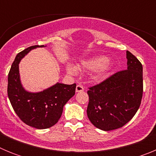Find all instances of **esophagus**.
<instances>
[{"label": "esophagus", "mask_w": 156, "mask_h": 156, "mask_svg": "<svg viewBox=\"0 0 156 156\" xmlns=\"http://www.w3.org/2000/svg\"><path fill=\"white\" fill-rule=\"evenodd\" d=\"M83 90H84V88H83V87L82 85L78 84L76 86V92H82Z\"/></svg>", "instance_id": "1"}]
</instances>
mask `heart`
<instances>
[{"instance_id":"b5f03b06","label":"heart","mask_w":156,"mask_h":156,"mask_svg":"<svg viewBox=\"0 0 156 156\" xmlns=\"http://www.w3.org/2000/svg\"><path fill=\"white\" fill-rule=\"evenodd\" d=\"M80 68L88 71H95L94 78L97 80H102L107 76L112 68V62L104 55H98L92 57L80 64ZM66 72L69 74L74 75L76 73V69L73 66H68L66 67Z\"/></svg>"}]
</instances>
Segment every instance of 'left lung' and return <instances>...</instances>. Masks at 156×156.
Wrapping results in <instances>:
<instances>
[{
    "mask_svg": "<svg viewBox=\"0 0 156 156\" xmlns=\"http://www.w3.org/2000/svg\"><path fill=\"white\" fill-rule=\"evenodd\" d=\"M127 69L89 88L87 114L92 124L109 131L124 126L136 114L143 94V67L126 51Z\"/></svg>",
    "mask_w": 156,
    "mask_h": 156,
    "instance_id": "left-lung-1",
    "label": "left lung"
}]
</instances>
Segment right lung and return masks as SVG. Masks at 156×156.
I'll list each match as a JSON object with an SVG mask.
<instances>
[{"label": "right lung", "instance_id": "obj_1", "mask_svg": "<svg viewBox=\"0 0 156 156\" xmlns=\"http://www.w3.org/2000/svg\"><path fill=\"white\" fill-rule=\"evenodd\" d=\"M46 47L35 45L26 48L16 55L8 73V96L14 111L28 126L47 129L57 123L63 107L76 91V83L68 85L57 83L43 91L32 93L24 89L20 81L19 64L33 49Z\"/></svg>", "mask_w": 156, "mask_h": 156}]
</instances>
